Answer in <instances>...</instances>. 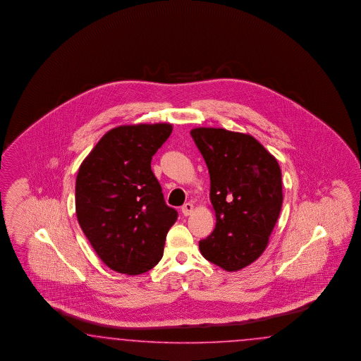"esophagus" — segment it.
Returning <instances> with one entry per match:
<instances>
[{"instance_id":"obj_1","label":"esophagus","mask_w":361,"mask_h":361,"mask_svg":"<svg viewBox=\"0 0 361 361\" xmlns=\"http://www.w3.org/2000/svg\"><path fill=\"white\" fill-rule=\"evenodd\" d=\"M193 208H195V205H193L192 202H185V204L183 205V208H181V212H183L184 216H189V214L193 212Z\"/></svg>"}]
</instances>
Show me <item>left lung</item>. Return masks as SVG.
<instances>
[{
  "label": "left lung",
  "mask_w": 361,
  "mask_h": 361,
  "mask_svg": "<svg viewBox=\"0 0 361 361\" xmlns=\"http://www.w3.org/2000/svg\"><path fill=\"white\" fill-rule=\"evenodd\" d=\"M190 136L208 165L217 219L213 233L200 240V252L209 262L237 271L267 246L283 202L281 168L250 135L195 128Z\"/></svg>",
  "instance_id": "1"
}]
</instances>
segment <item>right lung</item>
<instances>
[{
  "label": "right lung",
  "mask_w": 361,
  "mask_h": 361,
  "mask_svg": "<svg viewBox=\"0 0 361 361\" xmlns=\"http://www.w3.org/2000/svg\"><path fill=\"white\" fill-rule=\"evenodd\" d=\"M171 133L164 123L114 128L78 171V222L99 258L118 273L137 275L156 266L178 217L151 169Z\"/></svg>",
  "instance_id": "right-lung-1"
}]
</instances>
